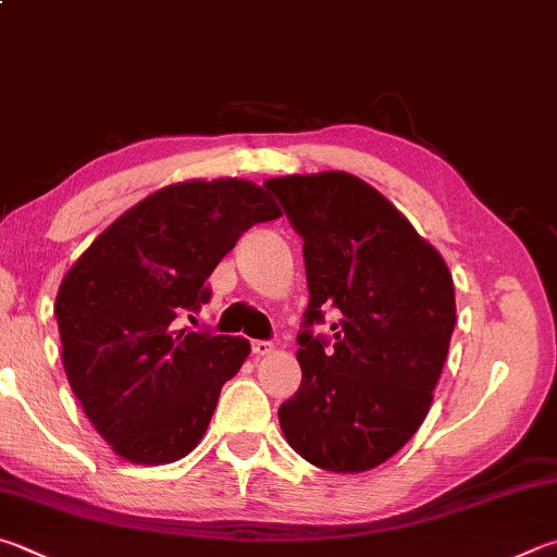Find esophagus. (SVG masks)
Listing matches in <instances>:
<instances>
[{
    "label": "esophagus",
    "instance_id": "1",
    "mask_svg": "<svg viewBox=\"0 0 557 557\" xmlns=\"http://www.w3.org/2000/svg\"><path fill=\"white\" fill-rule=\"evenodd\" d=\"M272 343L270 341H252V352H256V356H270L272 352Z\"/></svg>",
    "mask_w": 557,
    "mask_h": 557
}]
</instances>
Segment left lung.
<instances>
[{"label": "left lung", "instance_id": "8db88e82", "mask_svg": "<svg viewBox=\"0 0 557 557\" xmlns=\"http://www.w3.org/2000/svg\"><path fill=\"white\" fill-rule=\"evenodd\" d=\"M305 240L309 307L297 336L301 384L280 426L301 458L331 472L389 460L426 419L455 329L441 252L375 187L348 173L272 177ZM336 308L332 338L313 337Z\"/></svg>", "mask_w": 557, "mask_h": 557}]
</instances>
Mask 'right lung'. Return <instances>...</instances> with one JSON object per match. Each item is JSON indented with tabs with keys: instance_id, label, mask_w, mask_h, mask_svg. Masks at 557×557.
<instances>
[{
	"instance_id": "add662e5",
	"label": "right lung",
	"mask_w": 557,
	"mask_h": 557,
	"mask_svg": "<svg viewBox=\"0 0 557 557\" xmlns=\"http://www.w3.org/2000/svg\"><path fill=\"white\" fill-rule=\"evenodd\" d=\"M282 211L248 180H189L121 214L63 280L55 319L70 387L116 455L180 460L205 436L224 382L250 352L238 336L177 331L250 226Z\"/></svg>"
}]
</instances>
